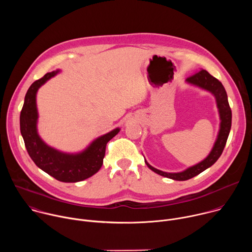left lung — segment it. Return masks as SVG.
<instances>
[{"instance_id":"left-lung-1","label":"left lung","mask_w":252,"mask_h":252,"mask_svg":"<svg viewBox=\"0 0 252 252\" xmlns=\"http://www.w3.org/2000/svg\"><path fill=\"white\" fill-rule=\"evenodd\" d=\"M187 83L196 86V87H199L200 89H203L205 91H208L214 95L215 100H217L220 117V128L219 131L218 138L214 142V146H213L210 154L202 161L198 162L197 164H195L193 166L187 168L184 171L164 172V171L155 168L145 159L147 165L153 171H155L156 173L162 175L164 177L174 179V181H188V179L192 178L195 175L199 174L200 172H202L203 170H205L206 168H208L215 161H217L224 150V147L226 145V140H227V137H228V134L230 131V127H231V110H230V106L228 103L225 89L222 86V84L218 79H215L209 73H207L205 69H200L194 75L189 77L187 79Z\"/></svg>"}]
</instances>
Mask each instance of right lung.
I'll use <instances>...</instances> for the list:
<instances>
[{"label":"right lung","instance_id":"right-lung-1","mask_svg":"<svg viewBox=\"0 0 252 252\" xmlns=\"http://www.w3.org/2000/svg\"><path fill=\"white\" fill-rule=\"evenodd\" d=\"M58 70L46 74L42 79L33 82L29 88L20 116V128L27 152L32 161L42 170L63 183H78L96 173L102 165L105 147L120 128L107 132L96 139L82 153L64 154L59 152L42 140L38 134V110L35 95L47 81L55 77Z\"/></svg>","mask_w":252,"mask_h":252}]
</instances>
